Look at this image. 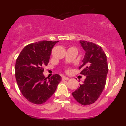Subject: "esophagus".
Here are the masks:
<instances>
[{
  "mask_svg": "<svg viewBox=\"0 0 126 126\" xmlns=\"http://www.w3.org/2000/svg\"><path fill=\"white\" fill-rule=\"evenodd\" d=\"M69 78H67V77H62V80L63 81H64V80H69Z\"/></svg>",
  "mask_w": 126,
  "mask_h": 126,
  "instance_id": "esophagus-1",
  "label": "esophagus"
}]
</instances>
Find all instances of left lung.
I'll use <instances>...</instances> for the list:
<instances>
[{"mask_svg": "<svg viewBox=\"0 0 126 126\" xmlns=\"http://www.w3.org/2000/svg\"><path fill=\"white\" fill-rule=\"evenodd\" d=\"M79 43L85 55L79 69L86 79L72 94L80 104L88 105L96 102L104 89L109 70L107 59L99 45L84 40H80Z\"/></svg>", "mask_w": 126, "mask_h": 126, "instance_id": "1", "label": "left lung"}]
</instances>
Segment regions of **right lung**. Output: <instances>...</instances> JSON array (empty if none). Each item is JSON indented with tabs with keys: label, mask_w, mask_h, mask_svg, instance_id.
<instances>
[{
	"label": "right lung",
	"mask_w": 126,
	"mask_h": 126,
	"mask_svg": "<svg viewBox=\"0 0 126 126\" xmlns=\"http://www.w3.org/2000/svg\"><path fill=\"white\" fill-rule=\"evenodd\" d=\"M56 42L40 41L26 46L16 59L15 76L17 86L26 99L34 104L45 103L55 93L61 77L55 74L47 79L44 65L49 62Z\"/></svg>",
	"instance_id": "obj_1"
}]
</instances>
